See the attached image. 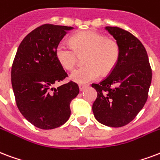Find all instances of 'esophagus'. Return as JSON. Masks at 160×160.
I'll return each mask as SVG.
<instances>
[{"label": "esophagus", "instance_id": "obj_1", "mask_svg": "<svg viewBox=\"0 0 160 160\" xmlns=\"http://www.w3.org/2000/svg\"><path fill=\"white\" fill-rule=\"evenodd\" d=\"M79 87H80V91H83L84 89L86 87V85H82V84H80L79 85Z\"/></svg>", "mask_w": 160, "mask_h": 160}]
</instances>
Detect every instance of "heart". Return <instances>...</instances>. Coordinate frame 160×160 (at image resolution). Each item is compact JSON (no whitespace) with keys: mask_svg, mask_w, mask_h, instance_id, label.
Instances as JSON below:
<instances>
[{"mask_svg":"<svg viewBox=\"0 0 160 160\" xmlns=\"http://www.w3.org/2000/svg\"><path fill=\"white\" fill-rule=\"evenodd\" d=\"M70 46L58 43L55 48V57L58 64L71 70L77 64L79 56L85 57L87 65L75 69L70 80L79 84H85L97 80L101 75H108L118 64L120 58V46L104 34L88 30L75 34L70 40Z\"/></svg>","mask_w":160,"mask_h":160,"instance_id":"b5f03b06","label":"heart"}]
</instances>
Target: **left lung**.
<instances>
[{"label":"left lung","mask_w":160,"mask_h":160,"mask_svg":"<svg viewBox=\"0 0 160 160\" xmlns=\"http://www.w3.org/2000/svg\"><path fill=\"white\" fill-rule=\"evenodd\" d=\"M106 29L120 46V58L106 79L91 85L97 92L92 111L99 122L119 128L133 120L147 102L152 69L144 46L136 37L118 27Z\"/></svg>","instance_id":"1"}]
</instances>
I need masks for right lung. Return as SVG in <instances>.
Listing matches in <instances>:
<instances>
[{
  "label": "right lung",
  "mask_w": 160,
  "mask_h": 160,
  "mask_svg": "<svg viewBox=\"0 0 160 160\" xmlns=\"http://www.w3.org/2000/svg\"><path fill=\"white\" fill-rule=\"evenodd\" d=\"M72 27L44 24L27 35L12 67V85L20 112L33 126L53 129L66 122L70 102L79 94L76 83L53 88L68 76L55 57V48Z\"/></svg>",
  "instance_id": "right-lung-1"
}]
</instances>
